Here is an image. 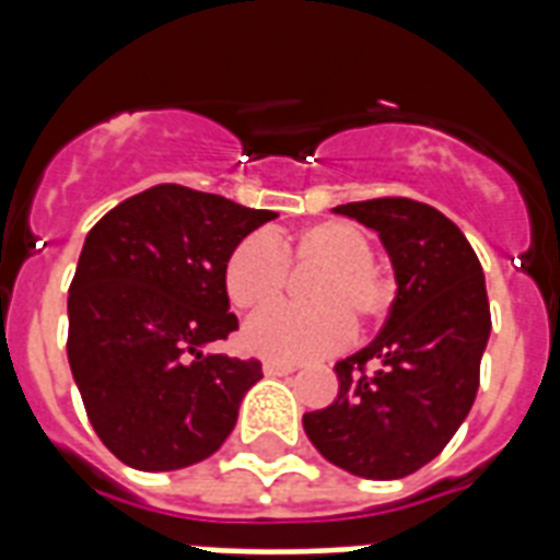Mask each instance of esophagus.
Here are the masks:
<instances>
[{
	"label": "esophagus",
	"mask_w": 560,
	"mask_h": 560,
	"mask_svg": "<svg viewBox=\"0 0 560 560\" xmlns=\"http://www.w3.org/2000/svg\"><path fill=\"white\" fill-rule=\"evenodd\" d=\"M296 372V363H284V360H264V374L281 377V374Z\"/></svg>",
	"instance_id": "obj_1"
}]
</instances>
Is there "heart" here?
<instances>
[{"label": "heart", "mask_w": 560, "mask_h": 560, "mask_svg": "<svg viewBox=\"0 0 560 560\" xmlns=\"http://www.w3.org/2000/svg\"><path fill=\"white\" fill-rule=\"evenodd\" d=\"M317 272L303 285L311 306L273 308L241 331L249 354L284 363L323 358L358 328L377 323L392 305V279L372 261V241L349 220H323L288 235H246L223 264V288L241 311H262L283 292L287 267Z\"/></svg>", "instance_id": "heart-1"}]
</instances>
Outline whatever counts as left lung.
Returning a JSON list of instances; mask_svg holds the SVG:
<instances>
[{
	"label": "left lung",
	"instance_id": "8db88e82",
	"mask_svg": "<svg viewBox=\"0 0 560 560\" xmlns=\"http://www.w3.org/2000/svg\"><path fill=\"white\" fill-rule=\"evenodd\" d=\"M334 211L377 232L398 293L381 334L334 366V404L302 424L316 451L354 477H409L444 451L477 398L491 334L482 264L427 202L381 197Z\"/></svg>",
	"mask_w": 560,
	"mask_h": 560
}]
</instances>
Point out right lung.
I'll list each match as a JSON object with an SVG mask.
<instances>
[{
	"label": "right lung",
	"mask_w": 560,
	"mask_h": 560,
	"mask_svg": "<svg viewBox=\"0 0 560 560\" xmlns=\"http://www.w3.org/2000/svg\"><path fill=\"white\" fill-rule=\"evenodd\" d=\"M279 218L220 194L153 186L90 229L69 288V366L90 424L136 470H177L226 442L258 360L206 351L237 331L223 264Z\"/></svg>",
	"instance_id": "obj_1"
}]
</instances>
